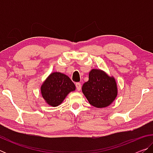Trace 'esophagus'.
<instances>
[{
    "instance_id": "34e87169",
    "label": "esophagus",
    "mask_w": 153,
    "mask_h": 153,
    "mask_svg": "<svg viewBox=\"0 0 153 153\" xmlns=\"http://www.w3.org/2000/svg\"><path fill=\"white\" fill-rule=\"evenodd\" d=\"M76 88H77V90H78V91H79V90H81V84H80L79 82H77L76 84Z\"/></svg>"
}]
</instances>
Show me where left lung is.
<instances>
[{"instance_id":"8db88e82","label":"left lung","mask_w":153,"mask_h":153,"mask_svg":"<svg viewBox=\"0 0 153 153\" xmlns=\"http://www.w3.org/2000/svg\"><path fill=\"white\" fill-rule=\"evenodd\" d=\"M82 90L90 104L97 108L108 107L118 93L115 77L100 69H92L89 72L88 81L84 83Z\"/></svg>"}]
</instances>
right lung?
I'll return each instance as SVG.
<instances>
[{
	"label": "right lung",
	"instance_id": "add662e5",
	"mask_svg": "<svg viewBox=\"0 0 153 153\" xmlns=\"http://www.w3.org/2000/svg\"><path fill=\"white\" fill-rule=\"evenodd\" d=\"M76 86L69 77L61 72H53L41 85L40 91L46 103L51 107L60 105Z\"/></svg>",
	"mask_w": 153,
	"mask_h": 153
}]
</instances>
